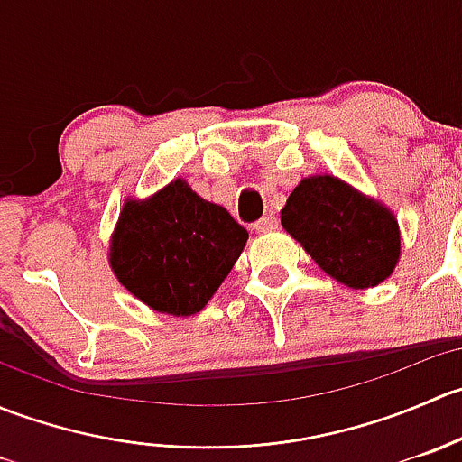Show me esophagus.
Returning a JSON list of instances; mask_svg holds the SVG:
<instances>
[{
	"instance_id": "esophagus-1",
	"label": "esophagus",
	"mask_w": 462,
	"mask_h": 462,
	"mask_svg": "<svg viewBox=\"0 0 462 462\" xmlns=\"http://www.w3.org/2000/svg\"><path fill=\"white\" fill-rule=\"evenodd\" d=\"M277 226H279L277 218H274L273 214H268V217L259 218V221L254 223V230H257V232H273V230H277Z\"/></svg>"
}]
</instances>
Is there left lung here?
<instances>
[{
  "label": "left lung",
  "mask_w": 462,
  "mask_h": 462,
  "mask_svg": "<svg viewBox=\"0 0 462 462\" xmlns=\"http://www.w3.org/2000/svg\"><path fill=\"white\" fill-rule=\"evenodd\" d=\"M282 226L328 277L356 291L389 279L402 253L395 214L333 174L301 179Z\"/></svg>",
  "instance_id": "left-lung-1"
}]
</instances>
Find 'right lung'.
Segmentation results:
<instances>
[{
    "label": "right lung",
    "instance_id": "obj_1",
    "mask_svg": "<svg viewBox=\"0 0 462 462\" xmlns=\"http://www.w3.org/2000/svg\"><path fill=\"white\" fill-rule=\"evenodd\" d=\"M248 230L226 208L174 179L147 199L127 197L109 239L116 279L156 313L205 309L241 257Z\"/></svg>",
    "mask_w": 462,
    "mask_h": 462
}]
</instances>
